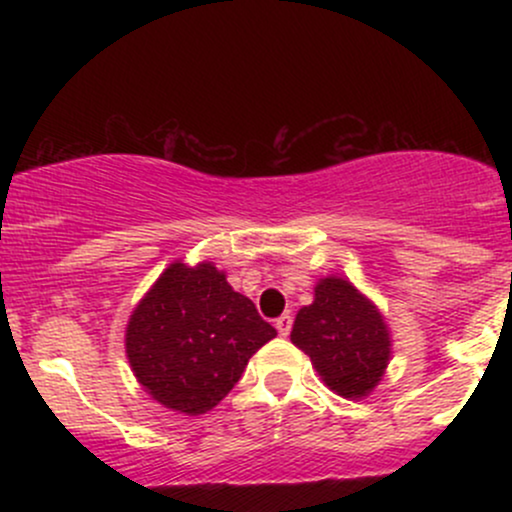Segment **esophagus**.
Wrapping results in <instances>:
<instances>
[{
	"label": "esophagus",
	"mask_w": 512,
	"mask_h": 512,
	"mask_svg": "<svg viewBox=\"0 0 512 512\" xmlns=\"http://www.w3.org/2000/svg\"><path fill=\"white\" fill-rule=\"evenodd\" d=\"M291 325H293V317L291 315H281V317H276V320H274L276 332H279L281 337H289Z\"/></svg>",
	"instance_id": "1"
}]
</instances>
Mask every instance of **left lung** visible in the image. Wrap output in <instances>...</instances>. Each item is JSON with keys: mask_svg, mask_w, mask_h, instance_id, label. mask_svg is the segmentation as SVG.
Listing matches in <instances>:
<instances>
[{"mask_svg": "<svg viewBox=\"0 0 512 512\" xmlns=\"http://www.w3.org/2000/svg\"><path fill=\"white\" fill-rule=\"evenodd\" d=\"M291 342L310 356L322 383L344 399H363L392 358L385 315L344 276H322L315 298L298 310Z\"/></svg>", "mask_w": 512, "mask_h": 512, "instance_id": "left-lung-1", "label": "left lung"}]
</instances>
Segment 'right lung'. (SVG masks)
Segmentation results:
<instances>
[{
    "label": "right lung",
    "mask_w": 512,
    "mask_h": 512,
    "mask_svg": "<svg viewBox=\"0 0 512 512\" xmlns=\"http://www.w3.org/2000/svg\"><path fill=\"white\" fill-rule=\"evenodd\" d=\"M274 337L214 262L175 260L129 315L125 351L144 392L170 411L199 416L233 390L252 354Z\"/></svg>",
    "instance_id": "obj_1"
}]
</instances>
